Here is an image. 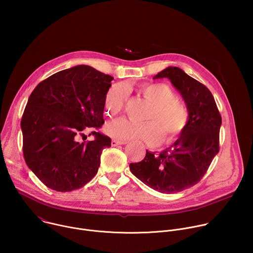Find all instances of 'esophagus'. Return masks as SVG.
Instances as JSON below:
<instances>
[{
	"instance_id": "obj_1",
	"label": "esophagus",
	"mask_w": 253,
	"mask_h": 253,
	"mask_svg": "<svg viewBox=\"0 0 253 253\" xmlns=\"http://www.w3.org/2000/svg\"><path fill=\"white\" fill-rule=\"evenodd\" d=\"M127 142L126 141H118V140H112L111 141V145L113 147H116L118 145H124V144H126Z\"/></svg>"
}]
</instances>
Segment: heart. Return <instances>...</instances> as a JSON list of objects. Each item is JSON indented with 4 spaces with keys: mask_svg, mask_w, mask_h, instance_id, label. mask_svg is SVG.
<instances>
[{
    "mask_svg": "<svg viewBox=\"0 0 253 253\" xmlns=\"http://www.w3.org/2000/svg\"><path fill=\"white\" fill-rule=\"evenodd\" d=\"M150 102L146 122H134L121 117L108 123L105 132L118 141L142 140L148 145L157 146L164 140L171 144L182 134L189 121V109L185 102L176 96L171 86L165 83H148L141 88ZM130 95L126 83L112 85L104 97V110L108 116L121 113ZM165 139H163V138Z\"/></svg>",
    "mask_w": 253,
    "mask_h": 253,
    "instance_id": "b5f03b06",
    "label": "heart"
}]
</instances>
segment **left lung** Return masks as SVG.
Listing matches in <instances>:
<instances>
[{"instance_id":"left-lung-1","label":"left lung","mask_w":253,"mask_h":253,"mask_svg":"<svg viewBox=\"0 0 253 253\" xmlns=\"http://www.w3.org/2000/svg\"><path fill=\"white\" fill-rule=\"evenodd\" d=\"M168 78L189 109V121L179 138L159 154L146 150L143 160L130 164L139 180L161 193H176L197 184L219 152L221 115L209 89L177 67L153 79Z\"/></svg>"}]
</instances>
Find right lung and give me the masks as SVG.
Here are the masks:
<instances>
[{
	"label": "right lung",
	"mask_w": 253,
	"mask_h": 253,
	"mask_svg": "<svg viewBox=\"0 0 253 253\" xmlns=\"http://www.w3.org/2000/svg\"><path fill=\"white\" fill-rule=\"evenodd\" d=\"M113 79L80 65L48 77L31 93L21 120L23 153L47 187L79 189L98 172L103 149L111 146V138L96 130L104 124V97ZM87 128L94 140L80 141Z\"/></svg>",
	"instance_id": "add662e5"
}]
</instances>
